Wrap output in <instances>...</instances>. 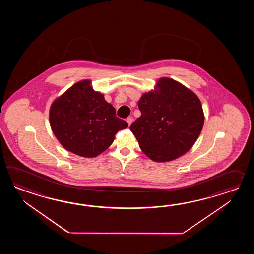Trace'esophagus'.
Instances as JSON below:
<instances>
[{
    "instance_id": "obj_1",
    "label": "esophagus",
    "mask_w": 254,
    "mask_h": 254,
    "mask_svg": "<svg viewBox=\"0 0 254 254\" xmlns=\"http://www.w3.org/2000/svg\"><path fill=\"white\" fill-rule=\"evenodd\" d=\"M126 121H127V123H128V125H131V123L133 122V118H132V117H128V118L126 119Z\"/></svg>"
}]
</instances>
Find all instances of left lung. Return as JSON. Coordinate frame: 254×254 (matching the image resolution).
<instances>
[{
    "label": "left lung",
    "mask_w": 254,
    "mask_h": 254,
    "mask_svg": "<svg viewBox=\"0 0 254 254\" xmlns=\"http://www.w3.org/2000/svg\"><path fill=\"white\" fill-rule=\"evenodd\" d=\"M141 115L129 129L141 151L152 161L170 162L184 155L200 135L204 115L194 92L170 78L138 103Z\"/></svg>",
    "instance_id": "8db88e82"
}]
</instances>
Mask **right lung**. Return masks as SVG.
Here are the masks:
<instances>
[{
    "instance_id": "obj_1",
    "label": "right lung",
    "mask_w": 254,
    "mask_h": 254,
    "mask_svg": "<svg viewBox=\"0 0 254 254\" xmlns=\"http://www.w3.org/2000/svg\"><path fill=\"white\" fill-rule=\"evenodd\" d=\"M50 125L67 151L87 158L101 154L114 142V135L128 127L88 80L77 82L54 101Z\"/></svg>"
}]
</instances>
